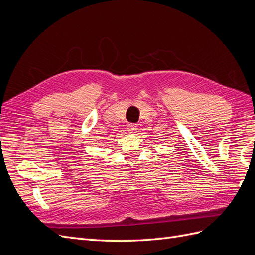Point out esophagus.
Instances as JSON below:
<instances>
[{
	"label": "esophagus",
	"mask_w": 255,
	"mask_h": 255,
	"mask_svg": "<svg viewBox=\"0 0 255 255\" xmlns=\"http://www.w3.org/2000/svg\"><path fill=\"white\" fill-rule=\"evenodd\" d=\"M127 129H128V133H130V134H134V133H136V132H137L138 127H137L136 125H128V128H127Z\"/></svg>",
	"instance_id": "obj_1"
}]
</instances>
